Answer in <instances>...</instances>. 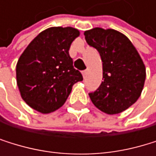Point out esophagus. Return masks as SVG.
I'll return each mask as SVG.
<instances>
[{"mask_svg":"<svg viewBox=\"0 0 156 156\" xmlns=\"http://www.w3.org/2000/svg\"><path fill=\"white\" fill-rule=\"evenodd\" d=\"M87 74H88V69L82 71V75H83V77H86L87 76Z\"/></svg>","mask_w":156,"mask_h":156,"instance_id":"1","label":"esophagus"}]
</instances>
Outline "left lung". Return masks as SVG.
<instances>
[{
  "label": "left lung",
  "mask_w": 156,
  "mask_h": 156,
  "mask_svg": "<svg viewBox=\"0 0 156 156\" xmlns=\"http://www.w3.org/2000/svg\"><path fill=\"white\" fill-rule=\"evenodd\" d=\"M87 43L99 52L103 79L94 93L93 104L107 114H118L140 98L146 79L144 62L132 42L113 29L93 28L84 32Z\"/></svg>",
  "instance_id": "left-lung-1"
}]
</instances>
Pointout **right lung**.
<instances>
[{"instance_id":"1","label":"right lung","mask_w":156,"mask_h":156,"mask_svg":"<svg viewBox=\"0 0 156 156\" xmlns=\"http://www.w3.org/2000/svg\"><path fill=\"white\" fill-rule=\"evenodd\" d=\"M80 34L72 27H50L34 37L16 66L21 98L34 110L48 114L60 108L73 85L83 80L69 56L72 42Z\"/></svg>"}]
</instances>
